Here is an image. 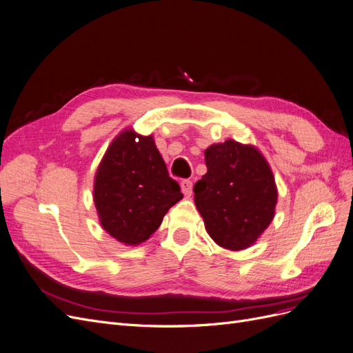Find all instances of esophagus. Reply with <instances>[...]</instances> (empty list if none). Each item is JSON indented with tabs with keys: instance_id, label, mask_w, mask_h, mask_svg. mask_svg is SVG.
<instances>
[{
	"instance_id": "obj_1",
	"label": "esophagus",
	"mask_w": 353,
	"mask_h": 353,
	"mask_svg": "<svg viewBox=\"0 0 353 353\" xmlns=\"http://www.w3.org/2000/svg\"><path fill=\"white\" fill-rule=\"evenodd\" d=\"M181 191H183L185 197H190L191 193H193V183L190 179H183L181 181Z\"/></svg>"
}]
</instances>
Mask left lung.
I'll return each mask as SVG.
<instances>
[{"label": "left lung", "instance_id": "1", "mask_svg": "<svg viewBox=\"0 0 353 353\" xmlns=\"http://www.w3.org/2000/svg\"><path fill=\"white\" fill-rule=\"evenodd\" d=\"M208 172L194 184L209 236L228 250L248 249L274 219L276 185L258 148L227 140L206 148Z\"/></svg>", "mask_w": 353, "mask_h": 353}]
</instances>
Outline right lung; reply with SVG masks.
<instances>
[{"mask_svg":"<svg viewBox=\"0 0 353 353\" xmlns=\"http://www.w3.org/2000/svg\"><path fill=\"white\" fill-rule=\"evenodd\" d=\"M181 199L152 135L126 130L114 138L94 179L100 223L113 239L126 245L148 240Z\"/></svg>","mask_w":353,"mask_h":353,"instance_id":"right-lung-1","label":"right lung"}]
</instances>
